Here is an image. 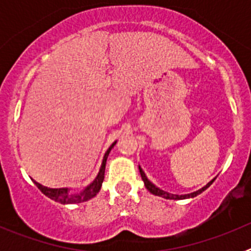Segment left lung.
I'll return each mask as SVG.
<instances>
[{
    "label": "left lung",
    "mask_w": 251,
    "mask_h": 251,
    "mask_svg": "<svg viewBox=\"0 0 251 251\" xmlns=\"http://www.w3.org/2000/svg\"><path fill=\"white\" fill-rule=\"evenodd\" d=\"M139 172H141V177H142V179H143V182H145L146 188H147V190L151 192V194L156 195V196L165 197V199H170V200H183V199H190V197L197 196V195H200L202 191H205L206 188L210 187V185H211L212 181H214V179H212L211 182H208L207 185L205 186V187H202V188H201V190H199V191L192 192V194H188V195H181V196H179V195L168 194V192L163 191V190H161V188L156 187V186L153 185V183L151 182L150 179L147 178V176H146V174H145V172H143V170H142V168H141V166H139Z\"/></svg>",
    "instance_id": "obj_1"
}]
</instances>
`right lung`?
Segmentation results:
<instances>
[{
    "label": "right lung",
    "instance_id": "1",
    "mask_svg": "<svg viewBox=\"0 0 251 251\" xmlns=\"http://www.w3.org/2000/svg\"><path fill=\"white\" fill-rule=\"evenodd\" d=\"M115 143H117V142H114V143L108 148L105 154H104V158H103V162H101V167L100 170H99L98 176L95 177L94 181H93L88 187L84 188L83 191L70 192L69 188H49L43 185H40V183L36 182V181H34L35 185L37 186V188H39L40 191L43 192L45 196H48L49 199H51V200L56 201V202L63 203V205H68V203H80V202H84V201L90 200V199H93L95 195L98 194L99 190H100L101 183H103L104 181V172H105L106 158H108V156H109V152L112 151V148L114 147Z\"/></svg>",
    "mask_w": 251,
    "mask_h": 251
}]
</instances>
